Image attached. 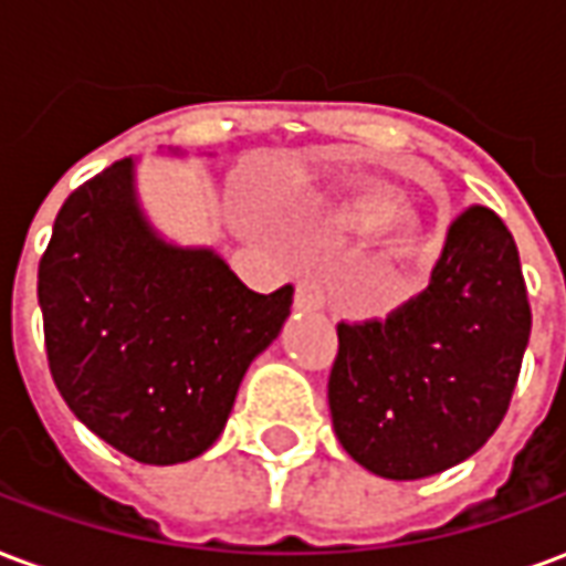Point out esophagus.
<instances>
[{
  "instance_id": "obj_1",
  "label": "esophagus",
  "mask_w": 566,
  "mask_h": 566,
  "mask_svg": "<svg viewBox=\"0 0 566 566\" xmlns=\"http://www.w3.org/2000/svg\"><path fill=\"white\" fill-rule=\"evenodd\" d=\"M296 312H318L324 308V287L318 282H300L294 294Z\"/></svg>"
}]
</instances>
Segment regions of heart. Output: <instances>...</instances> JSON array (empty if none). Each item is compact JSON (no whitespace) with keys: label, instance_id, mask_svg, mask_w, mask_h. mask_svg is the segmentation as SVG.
Instances as JSON below:
<instances>
[{"label":"heart","instance_id":"obj_1","mask_svg":"<svg viewBox=\"0 0 566 566\" xmlns=\"http://www.w3.org/2000/svg\"><path fill=\"white\" fill-rule=\"evenodd\" d=\"M391 214V202L385 197H357L345 206V218L357 230H369V227H379L385 218ZM421 242V227L416 221H397L385 230L381 239V254L385 258H406L412 254Z\"/></svg>","mask_w":566,"mask_h":566}]
</instances>
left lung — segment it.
I'll return each mask as SVG.
<instances>
[{"instance_id":"1","label":"left lung","mask_w":566,"mask_h":566,"mask_svg":"<svg viewBox=\"0 0 566 566\" xmlns=\"http://www.w3.org/2000/svg\"><path fill=\"white\" fill-rule=\"evenodd\" d=\"M327 400L364 470L412 482L485 446L518 381L531 306L506 223L473 206L449 227L424 294L385 321L339 324Z\"/></svg>"}]
</instances>
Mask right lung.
<instances>
[{
  "instance_id": "right-lung-1",
  "label": "right lung",
  "mask_w": 566,
  "mask_h": 566,
  "mask_svg": "<svg viewBox=\"0 0 566 566\" xmlns=\"http://www.w3.org/2000/svg\"><path fill=\"white\" fill-rule=\"evenodd\" d=\"M136 157L81 185L39 263L48 364L69 409L154 467L211 449L294 287L254 294L206 245H178L139 202Z\"/></svg>"
}]
</instances>
